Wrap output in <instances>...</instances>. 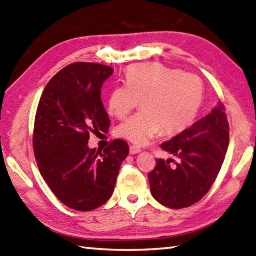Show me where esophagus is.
Listing matches in <instances>:
<instances>
[{
	"label": "esophagus",
	"mask_w": 256,
	"mask_h": 256,
	"mask_svg": "<svg viewBox=\"0 0 256 256\" xmlns=\"http://www.w3.org/2000/svg\"><path fill=\"white\" fill-rule=\"evenodd\" d=\"M140 152H141V148L136 146V145H131V146H130V154H136Z\"/></svg>",
	"instance_id": "1"
}]
</instances>
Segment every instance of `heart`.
<instances>
[{
  "instance_id": "1",
  "label": "heart",
  "mask_w": 256,
  "mask_h": 256,
  "mask_svg": "<svg viewBox=\"0 0 256 256\" xmlns=\"http://www.w3.org/2000/svg\"><path fill=\"white\" fill-rule=\"evenodd\" d=\"M204 98L198 75L183 73L158 63L130 66L125 84L108 95V112L123 118L141 101L142 111L118 125L116 134L138 145L148 142L162 130L164 134L182 132L191 125Z\"/></svg>"
}]
</instances>
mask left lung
<instances>
[{
	"instance_id": "obj_1",
	"label": "left lung",
	"mask_w": 256,
	"mask_h": 256,
	"mask_svg": "<svg viewBox=\"0 0 256 256\" xmlns=\"http://www.w3.org/2000/svg\"><path fill=\"white\" fill-rule=\"evenodd\" d=\"M228 141L226 114L224 105L218 102L206 116L161 144L162 150L178 161L156 158V165L148 175L153 198L174 210L198 202L221 170Z\"/></svg>"
}]
</instances>
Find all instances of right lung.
Listing matches in <instances>:
<instances>
[{
  "label": "right lung",
  "mask_w": 256,
  "mask_h": 256,
  "mask_svg": "<svg viewBox=\"0 0 256 256\" xmlns=\"http://www.w3.org/2000/svg\"><path fill=\"white\" fill-rule=\"evenodd\" d=\"M112 73L111 66L98 63L68 65L46 84L35 114L33 150L40 173L55 196L76 211L108 202L128 154L121 138L103 151L88 146L90 134L110 128L101 88Z\"/></svg>",
  "instance_id": "add662e5"
}]
</instances>
